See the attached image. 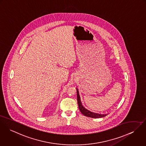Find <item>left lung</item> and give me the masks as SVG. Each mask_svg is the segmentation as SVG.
I'll use <instances>...</instances> for the list:
<instances>
[{
  "label": "left lung",
  "mask_w": 146,
  "mask_h": 146,
  "mask_svg": "<svg viewBox=\"0 0 146 146\" xmlns=\"http://www.w3.org/2000/svg\"><path fill=\"white\" fill-rule=\"evenodd\" d=\"M76 89H77V102H78V107H79V109H80V110L81 113H82L83 115H84V116L90 117H92V118H100V117H105L108 115V114H101V113H93V112H91L90 110L86 109L84 107H83V106L82 105V102H81V98H80V96L79 95L78 90L77 88H76Z\"/></svg>",
  "instance_id": "obj_1"
}]
</instances>
